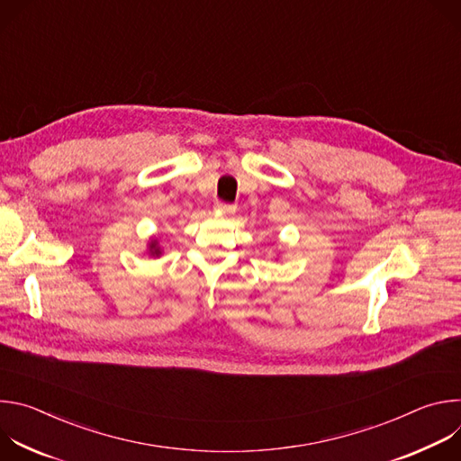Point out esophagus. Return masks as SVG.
I'll list each match as a JSON object with an SVG mask.
<instances>
[{"instance_id":"34e87169","label":"esophagus","mask_w":461,"mask_h":461,"mask_svg":"<svg viewBox=\"0 0 461 461\" xmlns=\"http://www.w3.org/2000/svg\"><path fill=\"white\" fill-rule=\"evenodd\" d=\"M215 210H219V212H222V213H226V215H230V213H235V204H230V203H224V201H219L217 204H215Z\"/></svg>"}]
</instances>
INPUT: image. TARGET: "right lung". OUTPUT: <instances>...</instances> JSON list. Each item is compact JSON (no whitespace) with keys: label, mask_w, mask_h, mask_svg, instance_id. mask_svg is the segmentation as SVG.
Wrapping results in <instances>:
<instances>
[{"label":"right lung","mask_w":461,"mask_h":461,"mask_svg":"<svg viewBox=\"0 0 461 461\" xmlns=\"http://www.w3.org/2000/svg\"><path fill=\"white\" fill-rule=\"evenodd\" d=\"M151 253H153V255H158V253H160V249L157 248V242H155V240L151 242Z\"/></svg>","instance_id":"add662e5"}]
</instances>
